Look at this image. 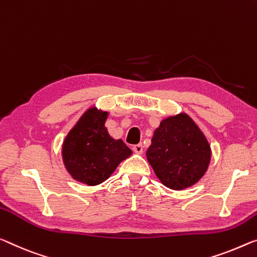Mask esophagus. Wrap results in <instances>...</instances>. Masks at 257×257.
<instances>
[{
	"mask_svg": "<svg viewBox=\"0 0 257 257\" xmlns=\"http://www.w3.org/2000/svg\"><path fill=\"white\" fill-rule=\"evenodd\" d=\"M133 151H134V153H137V154H142V153H144V146H142V144L134 145L133 146Z\"/></svg>",
	"mask_w": 257,
	"mask_h": 257,
	"instance_id": "34e87169",
	"label": "esophagus"
}]
</instances>
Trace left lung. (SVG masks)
Wrapping results in <instances>:
<instances>
[{
  "mask_svg": "<svg viewBox=\"0 0 257 257\" xmlns=\"http://www.w3.org/2000/svg\"><path fill=\"white\" fill-rule=\"evenodd\" d=\"M210 146L206 137L185 113L162 120L147 151L157 178L171 189L194 185L207 171Z\"/></svg>",
  "mask_w": 257,
  "mask_h": 257,
  "instance_id": "1",
  "label": "left lung"
}]
</instances>
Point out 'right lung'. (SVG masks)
Masks as SVG:
<instances>
[{
    "label": "right lung",
    "mask_w": 257,
    "mask_h": 257,
    "mask_svg": "<svg viewBox=\"0 0 257 257\" xmlns=\"http://www.w3.org/2000/svg\"><path fill=\"white\" fill-rule=\"evenodd\" d=\"M106 117L108 112L87 110L63 144V161L70 175L87 185L103 183L132 154L123 140L109 136Z\"/></svg>",
    "instance_id": "add662e5"
}]
</instances>
